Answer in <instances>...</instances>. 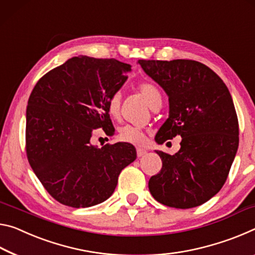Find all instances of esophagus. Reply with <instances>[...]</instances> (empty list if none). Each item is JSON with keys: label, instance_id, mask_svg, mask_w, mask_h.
<instances>
[{"label": "esophagus", "instance_id": "obj_1", "mask_svg": "<svg viewBox=\"0 0 255 255\" xmlns=\"http://www.w3.org/2000/svg\"><path fill=\"white\" fill-rule=\"evenodd\" d=\"M145 153H147V150H145V149H142V148H137L136 149L137 157H142V156L145 155Z\"/></svg>", "mask_w": 255, "mask_h": 255}]
</instances>
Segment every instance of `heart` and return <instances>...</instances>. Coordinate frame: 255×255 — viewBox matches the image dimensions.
Returning <instances> with one entry per match:
<instances>
[{
    "mask_svg": "<svg viewBox=\"0 0 255 255\" xmlns=\"http://www.w3.org/2000/svg\"><path fill=\"white\" fill-rule=\"evenodd\" d=\"M139 90L141 95L143 96V98L147 100L150 108H153L157 104L161 103V95L159 90L155 86L151 85V83H141L139 86ZM121 100H122V94L120 91H116L108 99L107 110L112 118L118 119L120 116ZM119 139L123 141V142L140 145L144 142L145 135L143 130L140 127L127 124L119 130Z\"/></svg>",
    "mask_w": 255,
    "mask_h": 255,
    "instance_id": "1",
    "label": "heart"
}]
</instances>
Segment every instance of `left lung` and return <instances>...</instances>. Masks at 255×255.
<instances>
[{"label": "left lung", "mask_w": 255, "mask_h": 255, "mask_svg": "<svg viewBox=\"0 0 255 255\" xmlns=\"http://www.w3.org/2000/svg\"><path fill=\"white\" fill-rule=\"evenodd\" d=\"M137 63L168 96V119L155 140L182 137L175 155L156 150L161 170L149 191L167 207L189 209L207 202L226 182L239 148V121L224 81L207 65L192 60Z\"/></svg>", "instance_id": "left-lung-1"}]
</instances>
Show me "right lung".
Segmentation results:
<instances>
[{
    "label": "right lung",
    "instance_id": "add662e5",
    "mask_svg": "<svg viewBox=\"0 0 255 255\" xmlns=\"http://www.w3.org/2000/svg\"><path fill=\"white\" fill-rule=\"evenodd\" d=\"M131 65L74 56L49 71L28 100L26 150L33 173L62 204L88 208L111 197L119 175L135 160L131 143L91 144L95 128L113 127L107 104Z\"/></svg>",
    "mask_w": 255,
    "mask_h": 255
}]
</instances>
